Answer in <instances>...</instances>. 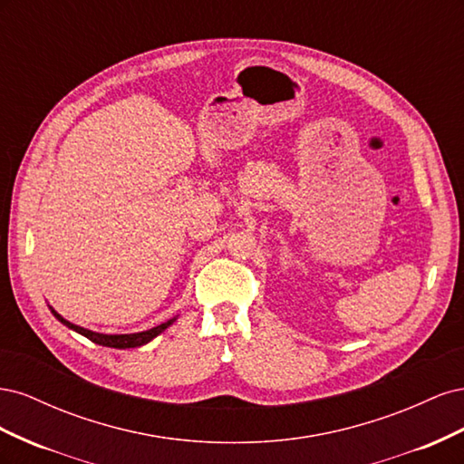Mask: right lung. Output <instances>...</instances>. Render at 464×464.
Listing matches in <instances>:
<instances>
[{
    "label": "right lung",
    "mask_w": 464,
    "mask_h": 464,
    "mask_svg": "<svg viewBox=\"0 0 464 464\" xmlns=\"http://www.w3.org/2000/svg\"><path fill=\"white\" fill-rule=\"evenodd\" d=\"M52 314H53L55 317H58V319L63 323V325H67L69 329H73V331L81 333L82 336H87L89 341H92V343H96V344L110 346V348H135V346H143V344H147L149 341H152L154 336L160 334L164 329L170 327L172 323L176 321V317H174V319L166 321V323H160V325L152 327V329H149V331H143V333H133V334H102V333H94V331H89V329H82V327H79V325H73V323L65 321L60 314H55L53 310H52Z\"/></svg>",
    "instance_id": "right-lung-1"
}]
</instances>
